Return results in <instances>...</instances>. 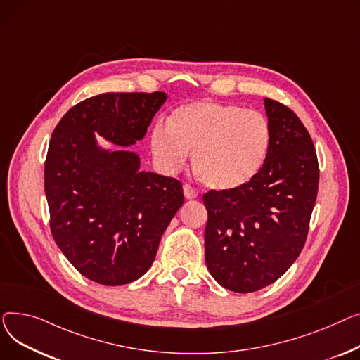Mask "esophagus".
Segmentation results:
<instances>
[{"instance_id": "obj_1", "label": "esophagus", "mask_w": 360, "mask_h": 360, "mask_svg": "<svg viewBox=\"0 0 360 360\" xmlns=\"http://www.w3.org/2000/svg\"><path fill=\"white\" fill-rule=\"evenodd\" d=\"M183 192H184V196L187 198V199H195V198H198V190L192 186V184H188V183H186L184 186H183Z\"/></svg>"}]
</instances>
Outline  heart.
<instances>
[{
  "label": "heart",
  "mask_w": 360,
  "mask_h": 360,
  "mask_svg": "<svg viewBox=\"0 0 360 360\" xmlns=\"http://www.w3.org/2000/svg\"><path fill=\"white\" fill-rule=\"evenodd\" d=\"M270 142L263 115L215 101L183 104L168 117V128L158 124L151 132V150L164 172H177L193 151L196 177L218 192L241 188L255 179Z\"/></svg>",
  "instance_id": "1"
}]
</instances>
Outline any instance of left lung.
Wrapping results in <instances>:
<instances>
[{"label": "left lung", "mask_w": 360, "mask_h": 360, "mask_svg": "<svg viewBox=\"0 0 360 360\" xmlns=\"http://www.w3.org/2000/svg\"><path fill=\"white\" fill-rule=\"evenodd\" d=\"M271 142L247 186L203 195L205 260L224 288L248 293L276 282L307 241L320 168L312 139L288 105L264 98Z\"/></svg>", "instance_id": "8db88e82"}]
</instances>
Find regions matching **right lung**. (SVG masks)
I'll list each match as a JSON object with an SVG mask.
<instances>
[{
	"label": "right lung",
	"mask_w": 360,
	"mask_h": 360,
	"mask_svg": "<svg viewBox=\"0 0 360 360\" xmlns=\"http://www.w3.org/2000/svg\"><path fill=\"white\" fill-rule=\"evenodd\" d=\"M165 100L162 91L104 93L75 104L53 129L45 161L52 237L100 285L131 283L151 267L184 196L177 179L139 172L135 153L100 150L94 132L129 146Z\"/></svg>",
	"instance_id": "right-lung-1"
}]
</instances>
